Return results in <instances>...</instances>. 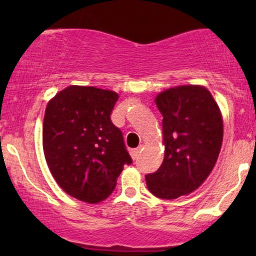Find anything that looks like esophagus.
<instances>
[{
  "label": "esophagus",
  "mask_w": 256,
  "mask_h": 256,
  "mask_svg": "<svg viewBox=\"0 0 256 256\" xmlns=\"http://www.w3.org/2000/svg\"><path fill=\"white\" fill-rule=\"evenodd\" d=\"M130 154H131V158H134V160H136V158H138V155L140 154V146H138V148H136V149H131Z\"/></svg>",
  "instance_id": "34e87169"
}]
</instances>
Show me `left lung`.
Instances as JSON below:
<instances>
[{
  "mask_svg": "<svg viewBox=\"0 0 256 256\" xmlns=\"http://www.w3.org/2000/svg\"><path fill=\"white\" fill-rule=\"evenodd\" d=\"M155 104L164 116L165 156L146 182L154 196L173 200L198 189L212 172L222 143V118L213 96L200 85L162 91Z\"/></svg>",
  "mask_w": 256,
  "mask_h": 256,
  "instance_id": "obj_1",
  "label": "left lung"
}]
</instances>
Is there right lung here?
<instances>
[{
  "instance_id": "right-lung-1",
  "label": "right lung",
  "mask_w": 256,
  "mask_h": 256,
  "mask_svg": "<svg viewBox=\"0 0 256 256\" xmlns=\"http://www.w3.org/2000/svg\"><path fill=\"white\" fill-rule=\"evenodd\" d=\"M118 94L94 86L66 88L46 106L43 150L52 177L68 195L98 204L110 195L132 158L110 114Z\"/></svg>"
}]
</instances>
